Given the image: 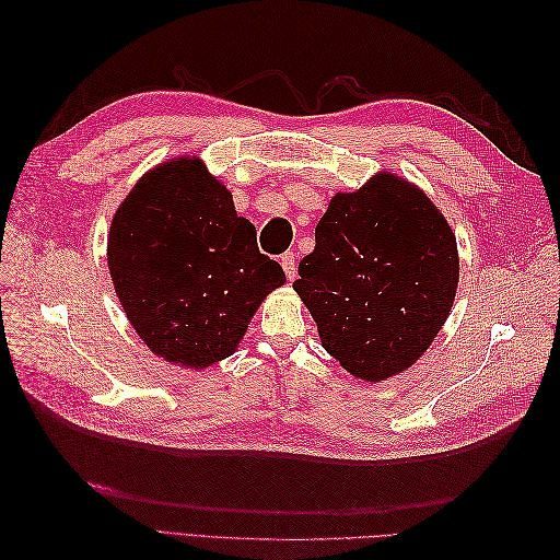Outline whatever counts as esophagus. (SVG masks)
I'll return each mask as SVG.
<instances>
[{
	"instance_id": "esophagus-1",
	"label": "esophagus",
	"mask_w": 560,
	"mask_h": 560,
	"mask_svg": "<svg viewBox=\"0 0 560 560\" xmlns=\"http://www.w3.org/2000/svg\"><path fill=\"white\" fill-rule=\"evenodd\" d=\"M280 264H282V270H284V276H287V280H294V276H296V264H294V254H292V252H287V254H282V259H280Z\"/></svg>"
}]
</instances>
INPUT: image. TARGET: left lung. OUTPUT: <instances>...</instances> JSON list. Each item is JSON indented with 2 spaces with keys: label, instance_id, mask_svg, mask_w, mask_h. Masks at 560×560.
Masks as SVG:
<instances>
[{
  "label": "left lung",
  "instance_id": "1",
  "mask_svg": "<svg viewBox=\"0 0 560 560\" xmlns=\"http://www.w3.org/2000/svg\"><path fill=\"white\" fill-rule=\"evenodd\" d=\"M299 276L294 292L322 348L350 376L381 383L416 364L446 325L460 257L428 194L378 171L360 189L331 196Z\"/></svg>",
  "mask_w": 560,
  "mask_h": 560
}]
</instances>
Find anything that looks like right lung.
I'll use <instances>...</instances> for the list:
<instances>
[{"mask_svg":"<svg viewBox=\"0 0 560 560\" xmlns=\"http://www.w3.org/2000/svg\"><path fill=\"white\" fill-rule=\"evenodd\" d=\"M107 266L147 348L194 371L238 350L264 299L287 282L198 154L167 159L132 186L112 219Z\"/></svg>","mask_w":560,"mask_h":560,"instance_id":"add662e5","label":"right lung"}]
</instances>
